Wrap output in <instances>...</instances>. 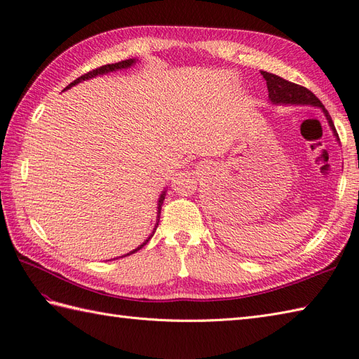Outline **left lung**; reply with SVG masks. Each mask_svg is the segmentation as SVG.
I'll list each match as a JSON object with an SVG mask.
<instances>
[{"mask_svg": "<svg viewBox=\"0 0 359 359\" xmlns=\"http://www.w3.org/2000/svg\"><path fill=\"white\" fill-rule=\"evenodd\" d=\"M260 74L264 76L266 81V86H268V99L273 104H309V106H314V107H320L322 112L327 116V121L332 130V133L335 136L337 140L339 139V135H337V130L334 127L332 119L328 114V111L325 109V106L320 103V100L314 95L310 90L304 88L301 85H297L293 82H289L283 78H280L277 74L268 73V72H260Z\"/></svg>", "mask_w": 359, "mask_h": 359, "instance_id": "8db88e82", "label": "left lung"}]
</instances>
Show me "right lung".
<instances>
[{
    "label": "right lung",
    "instance_id": "right-lung-1",
    "mask_svg": "<svg viewBox=\"0 0 359 359\" xmlns=\"http://www.w3.org/2000/svg\"><path fill=\"white\" fill-rule=\"evenodd\" d=\"M136 58H130V60H124V61H119V62H115V64H106V66H102V67H99V69H95V70H93V72H88V73H85V74H82L81 78H78L76 81H73L70 85H67L66 88H64L62 91H66V90H69V88H72V86H74V85H78L79 82H82V81H88V79H93V78H95V76H100V74H106V73H111V72H116V70H123V69H128V67H132L133 64H136ZM165 196H166V190L165 191H161V194H160V198H158V203H157V222H156V226H154V229H153V232H151V235L147 238V240L140 244L137 248H135V250H132V252L130 253H127V255H124V256H121V257H126V256H130V255H133V253H136L137 250H140L142 248L151 238H153V235H154V232H156V229H157V226H158V222H160V211H161V205H163V201H165Z\"/></svg>",
    "mask_w": 359,
    "mask_h": 359
}]
</instances>
